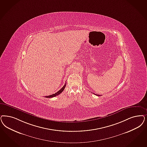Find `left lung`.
<instances>
[{"mask_svg": "<svg viewBox=\"0 0 147 147\" xmlns=\"http://www.w3.org/2000/svg\"><path fill=\"white\" fill-rule=\"evenodd\" d=\"M96 96H99V95H96Z\"/></svg>", "mask_w": 147, "mask_h": 147, "instance_id": "obj_1", "label": "left lung"}]
</instances>
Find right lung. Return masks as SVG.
Masks as SVG:
<instances>
[{"mask_svg": "<svg viewBox=\"0 0 147 147\" xmlns=\"http://www.w3.org/2000/svg\"><path fill=\"white\" fill-rule=\"evenodd\" d=\"M66 83L65 84V85H64V86L62 87V88L60 89L59 91L58 92H57L56 93H55V94H51V95H50V96H46L45 97L46 98H53V97H54V96H58L59 94H60V93H61L64 90V89H65V87H66Z\"/></svg>", "mask_w": 147, "mask_h": 147, "instance_id": "add662e5", "label": "right lung"}]
</instances>
